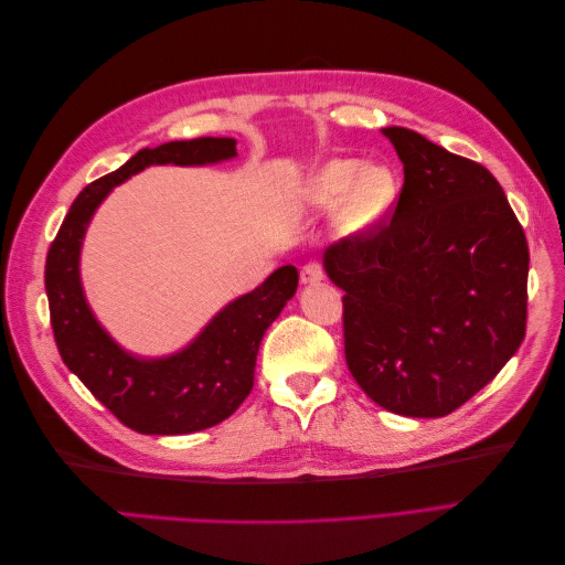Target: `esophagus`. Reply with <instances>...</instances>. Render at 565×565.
I'll return each instance as SVG.
<instances>
[{"mask_svg": "<svg viewBox=\"0 0 565 565\" xmlns=\"http://www.w3.org/2000/svg\"><path fill=\"white\" fill-rule=\"evenodd\" d=\"M299 280H301V285H320L324 280V273H322V268L318 264L311 262V264H306L301 268Z\"/></svg>", "mask_w": 565, "mask_h": 565, "instance_id": "esophagus-1", "label": "esophagus"}]
</instances>
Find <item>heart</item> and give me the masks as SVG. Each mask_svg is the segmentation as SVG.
<instances>
[{"instance_id":"b5f03b06","label":"heart","mask_w":565,"mask_h":565,"mask_svg":"<svg viewBox=\"0 0 565 565\" xmlns=\"http://www.w3.org/2000/svg\"><path fill=\"white\" fill-rule=\"evenodd\" d=\"M398 200V179L384 162L334 158L320 164L297 188L299 210L318 214L332 210L337 241H358L377 228Z\"/></svg>"}]
</instances>
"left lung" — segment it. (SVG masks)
Here are the masks:
<instances>
[{"instance_id": "1", "label": "left lung", "mask_w": 565, "mask_h": 565, "mask_svg": "<svg viewBox=\"0 0 565 565\" xmlns=\"http://www.w3.org/2000/svg\"><path fill=\"white\" fill-rule=\"evenodd\" d=\"M382 134L403 162L391 224L324 249L344 289L347 365L403 417H446L481 391L525 334L527 243L486 167L405 127Z\"/></svg>"}]
</instances>
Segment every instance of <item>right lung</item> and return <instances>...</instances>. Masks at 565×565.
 <instances>
[{
    "label": "right lung",
    "instance_id": "right-lung-1",
    "mask_svg": "<svg viewBox=\"0 0 565 565\" xmlns=\"http://www.w3.org/2000/svg\"><path fill=\"white\" fill-rule=\"evenodd\" d=\"M237 141L202 136L143 148L113 174L89 183L71 204L46 256V297L63 363L129 429L150 436L195 434L231 417L254 386L256 353L270 322L295 297L299 273L280 266L218 309L174 353L141 355L125 349L100 324L84 295L82 245L96 210L148 167H207L237 158Z\"/></svg>",
    "mask_w": 565,
    "mask_h": 565
}]
</instances>
